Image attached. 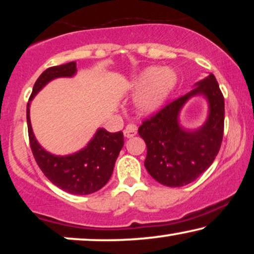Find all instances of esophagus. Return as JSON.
Listing matches in <instances>:
<instances>
[{
  "mask_svg": "<svg viewBox=\"0 0 254 254\" xmlns=\"http://www.w3.org/2000/svg\"><path fill=\"white\" fill-rule=\"evenodd\" d=\"M136 130H137V127L135 126L134 124L128 125V126L124 129V135H125V137L130 138V137L135 136V135H136Z\"/></svg>",
  "mask_w": 254,
  "mask_h": 254,
  "instance_id": "obj_1",
  "label": "esophagus"
}]
</instances>
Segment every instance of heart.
Returning a JSON list of instances; mask_svg holds the SVG:
<instances>
[{
  "mask_svg": "<svg viewBox=\"0 0 254 254\" xmlns=\"http://www.w3.org/2000/svg\"><path fill=\"white\" fill-rule=\"evenodd\" d=\"M177 77L170 69L148 67L129 83L134 97V110L138 116H148L157 111L176 86Z\"/></svg>",
  "mask_w": 254,
  "mask_h": 254,
  "instance_id": "b5f03b06",
  "label": "heart"
}]
</instances>
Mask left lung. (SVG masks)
I'll list each match as a JSON object with an SVG mask.
<instances>
[{
	"label": "left lung",
	"instance_id": "left-lung-1",
	"mask_svg": "<svg viewBox=\"0 0 254 254\" xmlns=\"http://www.w3.org/2000/svg\"><path fill=\"white\" fill-rule=\"evenodd\" d=\"M189 93L173 100L138 127L147 144L144 166L152 178L169 187L192 183L211 165L221 148L224 130V98L213 74L195 83ZM201 95L208 103V116L199 128L180 125L185 104Z\"/></svg>",
	"mask_w": 254,
	"mask_h": 254
}]
</instances>
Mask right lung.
<instances>
[{
  "label": "right lung",
  "instance_id": "add662e5",
  "mask_svg": "<svg viewBox=\"0 0 254 254\" xmlns=\"http://www.w3.org/2000/svg\"><path fill=\"white\" fill-rule=\"evenodd\" d=\"M76 72V62L46 69L33 85L26 107V119L31 150L44 175L64 192L86 195L99 190L110 180L118 156L124 147L123 131L110 133L104 128H98L89 143L81 150L59 156L41 147L34 136L30 120V105L37 93L53 79L72 77Z\"/></svg>",
  "mask_w": 254,
  "mask_h": 254
}]
</instances>
